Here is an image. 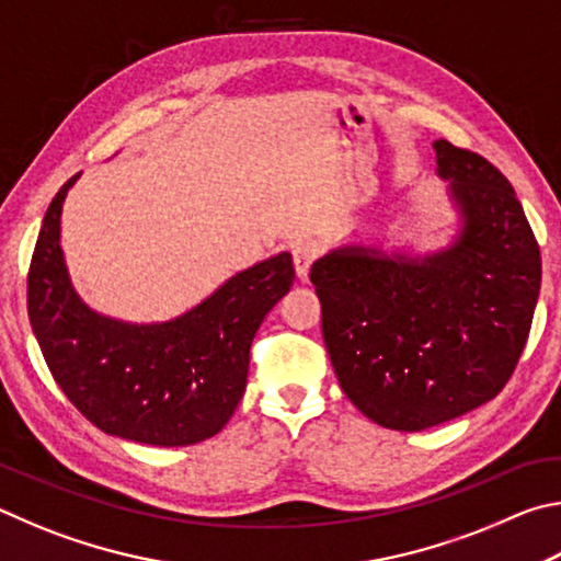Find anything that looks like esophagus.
<instances>
[{"label":"esophagus","instance_id":"34e87169","mask_svg":"<svg viewBox=\"0 0 561 561\" xmlns=\"http://www.w3.org/2000/svg\"><path fill=\"white\" fill-rule=\"evenodd\" d=\"M294 270H297L299 277H307L309 267L319 257V244L317 242H299L294 247Z\"/></svg>","mask_w":561,"mask_h":561}]
</instances>
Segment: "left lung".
Listing matches in <instances>:
<instances>
[{"label":"left lung","mask_w":561,"mask_h":561,"mask_svg":"<svg viewBox=\"0 0 561 561\" xmlns=\"http://www.w3.org/2000/svg\"><path fill=\"white\" fill-rule=\"evenodd\" d=\"M460 232L423 260L341 247L309 272L341 388L391 431H423L495 398L535 317L542 257L510 180L435 140Z\"/></svg>","instance_id":"left-lung-1"}]
</instances>
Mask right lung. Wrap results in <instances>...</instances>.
I'll return each instance as SVG.
<instances>
[{
  "instance_id": "right-lung-1",
  "label": "right lung",
  "mask_w": 561,
  "mask_h": 561,
  "mask_svg": "<svg viewBox=\"0 0 561 561\" xmlns=\"http://www.w3.org/2000/svg\"><path fill=\"white\" fill-rule=\"evenodd\" d=\"M79 175L46 210L26 277V309L54 381L108 435L160 448L213 438L244 393L262 319L291 287V254L234 274L163 324L101 317L71 287L59 244L61 205Z\"/></svg>"
}]
</instances>
